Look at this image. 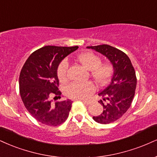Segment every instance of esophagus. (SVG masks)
I'll return each mask as SVG.
<instances>
[{"instance_id": "esophagus-1", "label": "esophagus", "mask_w": 157, "mask_h": 157, "mask_svg": "<svg viewBox=\"0 0 157 157\" xmlns=\"http://www.w3.org/2000/svg\"><path fill=\"white\" fill-rule=\"evenodd\" d=\"M81 101H82L84 104H86V105H89L90 104V102L89 101H86V100H82V99H81Z\"/></svg>"}]
</instances>
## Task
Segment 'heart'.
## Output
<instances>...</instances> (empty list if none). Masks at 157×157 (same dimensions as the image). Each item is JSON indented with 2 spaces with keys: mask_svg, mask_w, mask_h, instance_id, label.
Returning <instances> with one entry per match:
<instances>
[{
  "mask_svg": "<svg viewBox=\"0 0 157 157\" xmlns=\"http://www.w3.org/2000/svg\"><path fill=\"white\" fill-rule=\"evenodd\" d=\"M77 59L85 67L90 70V75L96 82L99 86L107 84L113 73L112 64L101 63V59L92 52H85L77 56ZM69 61L63 59L60 62L57 69L58 77L60 81L65 82L67 80ZM95 91L93 82H72L65 88V94L68 97L73 99H86Z\"/></svg>",
  "mask_w": 157,
  "mask_h": 157,
  "instance_id": "obj_1",
  "label": "heart"
}]
</instances>
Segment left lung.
I'll use <instances>...</instances> for the list:
<instances>
[{"mask_svg": "<svg viewBox=\"0 0 157 157\" xmlns=\"http://www.w3.org/2000/svg\"><path fill=\"white\" fill-rule=\"evenodd\" d=\"M87 48L96 50L107 57L114 69L108 86L99 94L107 103H103L102 100H100L104 110L99 116H94L93 119L102 124L114 122L121 118L132 102L137 86L135 69L127 55L116 48L101 44Z\"/></svg>", "mask_w": 157, "mask_h": 157, "instance_id": "1", "label": "left lung"}]
</instances>
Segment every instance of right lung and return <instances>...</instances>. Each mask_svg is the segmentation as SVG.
Here are the masks:
<instances>
[{
	"instance_id": "right-lung-1",
	"label": "right lung",
	"mask_w": 157,
	"mask_h": 157,
	"mask_svg": "<svg viewBox=\"0 0 157 157\" xmlns=\"http://www.w3.org/2000/svg\"><path fill=\"white\" fill-rule=\"evenodd\" d=\"M78 47L45 46L33 52L22 67L19 78L20 94L25 107L36 120L48 126L63 124L72 101L53 102L60 99L57 69L60 62Z\"/></svg>"
}]
</instances>
